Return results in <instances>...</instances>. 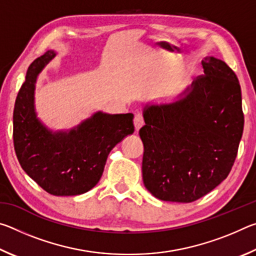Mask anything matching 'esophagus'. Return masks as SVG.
Instances as JSON below:
<instances>
[{
	"label": "esophagus",
	"mask_w": 256,
	"mask_h": 256,
	"mask_svg": "<svg viewBox=\"0 0 256 256\" xmlns=\"http://www.w3.org/2000/svg\"><path fill=\"white\" fill-rule=\"evenodd\" d=\"M133 122H134V126H136V130L138 131V128H140L142 125L144 124V116H142V114L141 112H136V114H134V120H133Z\"/></svg>",
	"instance_id": "1"
}]
</instances>
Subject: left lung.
Segmentation results:
<instances>
[{
  "instance_id": "obj_1",
  "label": "left lung",
  "mask_w": 256,
  "mask_h": 256,
  "mask_svg": "<svg viewBox=\"0 0 256 256\" xmlns=\"http://www.w3.org/2000/svg\"><path fill=\"white\" fill-rule=\"evenodd\" d=\"M202 66L183 99L144 110L142 177L159 200L196 201L235 162L244 128L240 82L222 60L206 56Z\"/></svg>"
}]
</instances>
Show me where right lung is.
<instances>
[{
  "label": "right lung",
  "mask_w": 256,
  "mask_h": 256,
  "mask_svg": "<svg viewBox=\"0 0 256 256\" xmlns=\"http://www.w3.org/2000/svg\"><path fill=\"white\" fill-rule=\"evenodd\" d=\"M55 56L48 50L34 60L18 92L14 110L16 158L29 177L52 196L88 192L102 175L110 150L134 132L133 114L97 112L68 133H50L36 118V78Z\"/></svg>",
  "instance_id": "right-lung-1"
}]
</instances>
